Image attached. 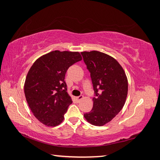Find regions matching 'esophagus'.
I'll return each mask as SVG.
<instances>
[{
	"label": "esophagus",
	"instance_id": "34e87169",
	"mask_svg": "<svg viewBox=\"0 0 160 160\" xmlns=\"http://www.w3.org/2000/svg\"><path fill=\"white\" fill-rule=\"evenodd\" d=\"M76 99H77L78 101H80L81 99H83V96H82V95L78 96V97H76Z\"/></svg>",
	"mask_w": 160,
	"mask_h": 160
}]
</instances>
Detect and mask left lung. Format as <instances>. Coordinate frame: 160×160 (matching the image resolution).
<instances>
[{
    "label": "left lung",
    "mask_w": 160,
    "mask_h": 160,
    "mask_svg": "<svg viewBox=\"0 0 160 160\" xmlns=\"http://www.w3.org/2000/svg\"><path fill=\"white\" fill-rule=\"evenodd\" d=\"M87 68L90 72L95 97L93 107L84 117L94 126L110 122L120 112L128 94V79L118 62L97 51L81 52Z\"/></svg>",
    "instance_id": "left-lung-1"
}]
</instances>
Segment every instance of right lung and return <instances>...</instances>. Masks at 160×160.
<instances>
[{"label":"right lung","mask_w":160,"mask_h":160,"mask_svg":"<svg viewBox=\"0 0 160 160\" xmlns=\"http://www.w3.org/2000/svg\"><path fill=\"white\" fill-rule=\"evenodd\" d=\"M82 60L79 52L53 51L37 59L27 75L24 91L34 116L47 126L62 123L72 102L67 92L65 75L72 65Z\"/></svg>","instance_id":"right-lung-1"}]
</instances>
